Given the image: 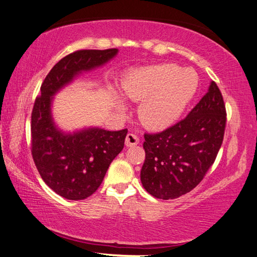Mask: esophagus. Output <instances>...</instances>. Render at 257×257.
Returning <instances> with one entry per match:
<instances>
[{"label":"esophagus","mask_w":257,"mask_h":257,"mask_svg":"<svg viewBox=\"0 0 257 257\" xmlns=\"http://www.w3.org/2000/svg\"><path fill=\"white\" fill-rule=\"evenodd\" d=\"M139 142H140V140H139L138 136H136L135 134L128 133L126 135V139H125V145H126L127 147H131V146L138 145Z\"/></svg>","instance_id":"34e87169"}]
</instances>
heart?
<instances>
[{"mask_svg": "<svg viewBox=\"0 0 257 257\" xmlns=\"http://www.w3.org/2000/svg\"><path fill=\"white\" fill-rule=\"evenodd\" d=\"M198 87V78L190 69H181L174 64L142 68L131 73L123 82V95L141 102L138 115L145 127L161 131L178 121L192 100ZM115 106L123 113L126 106L115 99Z\"/></svg>", "mask_w": 257, "mask_h": 257, "instance_id": "obj_1", "label": "heart"}]
</instances>
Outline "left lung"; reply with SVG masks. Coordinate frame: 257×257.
I'll return each instance as SVG.
<instances>
[{
	"instance_id": "obj_1",
	"label": "left lung",
	"mask_w": 257,
	"mask_h": 257,
	"mask_svg": "<svg viewBox=\"0 0 257 257\" xmlns=\"http://www.w3.org/2000/svg\"><path fill=\"white\" fill-rule=\"evenodd\" d=\"M226 112L214 81L180 122L145 134L141 181L153 197L169 200L191 191L212 166L223 141Z\"/></svg>"
}]
</instances>
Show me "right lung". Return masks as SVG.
<instances>
[{"label": "right lung", "mask_w": 257, "mask_h": 257, "mask_svg": "<svg viewBox=\"0 0 257 257\" xmlns=\"http://www.w3.org/2000/svg\"><path fill=\"white\" fill-rule=\"evenodd\" d=\"M117 49L78 50L53 67L32 112V155L43 180L68 200H83L100 187L110 164L123 150L127 130L84 127L64 132L51 114L54 95L82 72L109 62Z\"/></svg>", "instance_id": "1"}]
</instances>
